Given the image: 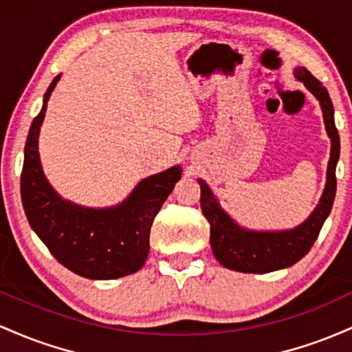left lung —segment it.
Here are the masks:
<instances>
[{
	"label": "left lung",
	"mask_w": 352,
	"mask_h": 352,
	"mask_svg": "<svg viewBox=\"0 0 352 352\" xmlns=\"http://www.w3.org/2000/svg\"><path fill=\"white\" fill-rule=\"evenodd\" d=\"M296 78L302 81L304 86L321 102L326 131L333 143L331 160L327 164V184L324 192H322L318 208L301 226L291 229V231L254 232L239 228L219 208L218 201L212 196L208 184L203 179H197L201 186V209L211 226L209 241H211L212 252H214L216 259L228 270L264 274V272L293 266L313 248L314 241L318 239L319 231L333 208L336 196V164L339 160V134L334 124L333 102H331L329 93L322 86V82L316 80L306 68L296 69Z\"/></svg>",
	"instance_id": "8db88e82"
}]
</instances>
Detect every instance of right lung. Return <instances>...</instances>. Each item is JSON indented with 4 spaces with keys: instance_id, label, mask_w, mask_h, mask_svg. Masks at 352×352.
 Masks as SVG:
<instances>
[{
    "instance_id": "1",
    "label": "right lung",
    "mask_w": 352,
    "mask_h": 352,
    "mask_svg": "<svg viewBox=\"0 0 352 352\" xmlns=\"http://www.w3.org/2000/svg\"><path fill=\"white\" fill-rule=\"evenodd\" d=\"M59 76L45 94L48 101ZM46 104L34 118L25 146L21 201L30 226L58 263L88 279H116L140 271L149 252V232L166 197L181 177V166L146 177L123 204L88 209L61 199L43 175L38 134Z\"/></svg>"
}]
</instances>
